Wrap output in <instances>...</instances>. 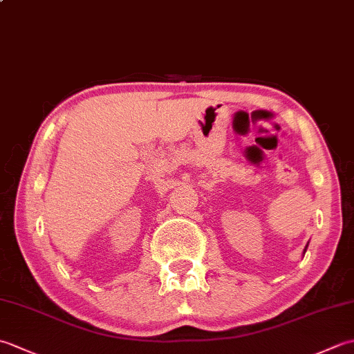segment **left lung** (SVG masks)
Masks as SVG:
<instances>
[{"label":"left lung","mask_w":354,"mask_h":354,"mask_svg":"<svg viewBox=\"0 0 354 354\" xmlns=\"http://www.w3.org/2000/svg\"><path fill=\"white\" fill-rule=\"evenodd\" d=\"M307 248H309V242H307V245H306V248H304V252H303V254H306V251H307ZM303 257H304V255H303Z\"/></svg>","instance_id":"8db88e82"}]
</instances>
